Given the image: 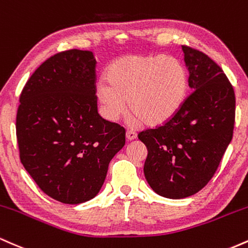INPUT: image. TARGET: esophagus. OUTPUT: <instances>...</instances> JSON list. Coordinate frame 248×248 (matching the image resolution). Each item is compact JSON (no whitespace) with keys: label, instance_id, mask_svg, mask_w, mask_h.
Listing matches in <instances>:
<instances>
[{"label":"esophagus","instance_id":"esophagus-1","mask_svg":"<svg viewBox=\"0 0 248 248\" xmlns=\"http://www.w3.org/2000/svg\"><path fill=\"white\" fill-rule=\"evenodd\" d=\"M126 138L127 140H133V139L137 138V133L132 130H129V131H126Z\"/></svg>","mask_w":248,"mask_h":248}]
</instances>
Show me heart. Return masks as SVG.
I'll use <instances>...</instances> for the list:
<instances>
[{
	"instance_id": "obj_1",
	"label": "heart",
	"mask_w": 248,
	"mask_h": 248,
	"mask_svg": "<svg viewBox=\"0 0 248 248\" xmlns=\"http://www.w3.org/2000/svg\"><path fill=\"white\" fill-rule=\"evenodd\" d=\"M107 80H99L94 97L105 119L116 122L129 101L132 121L150 126L169 122L184 104L188 76L177 58L164 55H130L109 66Z\"/></svg>"
}]
</instances>
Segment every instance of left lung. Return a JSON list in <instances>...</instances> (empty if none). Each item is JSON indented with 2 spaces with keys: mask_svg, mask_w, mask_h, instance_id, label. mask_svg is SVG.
<instances>
[{
  "mask_svg": "<svg viewBox=\"0 0 248 248\" xmlns=\"http://www.w3.org/2000/svg\"><path fill=\"white\" fill-rule=\"evenodd\" d=\"M182 50L193 93L169 122L138 135L147 149V183L170 199L190 197L210 182L232 140L235 116L234 91L220 66L198 50Z\"/></svg>",
  "mask_w": 248,
  "mask_h": 248,
  "instance_id": "1",
  "label": "left lung"
}]
</instances>
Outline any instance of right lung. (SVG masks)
Masks as SVG:
<instances>
[{"instance_id": "obj_1", "label": "right lung", "mask_w": 248, "mask_h": 248, "mask_svg": "<svg viewBox=\"0 0 248 248\" xmlns=\"http://www.w3.org/2000/svg\"><path fill=\"white\" fill-rule=\"evenodd\" d=\"M96 58L72 49L42 63L19 96V158L38 187L63 204H80L102 188L125 129L105 121L94 97Z\"/></svg>"}]
</instances>
